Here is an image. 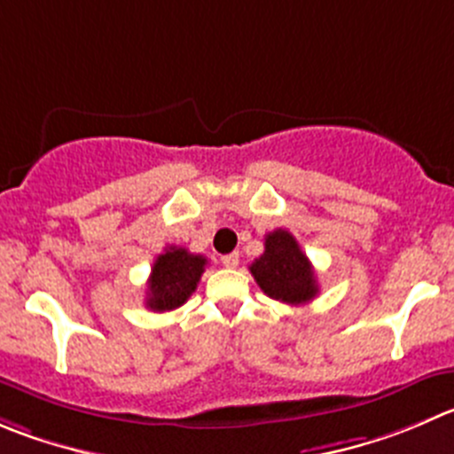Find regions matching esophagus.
<instances>
[{
    "mask_svg": "<svg viewBox=\"0 0 454 454\" xmlns=\"http://www.w3.org/2000/svg\"><path fill=\"white\" fill-rule=\"evenodd\" d=\"M220 261H223L224 267H230V270H234V267H239L240 256H239V252H231V254H224V256L220 258Z\"/></svg>",
    "mask_w": 454,
    "mask_h": 454,
    "instance_id": "1",
    "label": "esophagus"
}]
</instances>
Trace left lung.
<instances>
[{
	"mask_svg": "<svg viewBox=\"0 0 454 454\" xmlns=\"http://www.w3.org/2000/svg\"><path fill=\"white\" fill-rule=\"evenodd\" d=\"M249 271L270 299L301 305L318 294L312 262L301 252L294 236L285 230L265 236V252L252 262Z\"/></svg>",
	"mask_w": 454,
	"mask_h": 454,
	"instance_id": "8db88e82",
	"label": "left lung"
}]
</instances>
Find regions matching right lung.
Wrapping results in <instances>:
<instances>
[{"label": "right lung", "mask_w": 454, "mask_h": 454, "mask_svg": "<svg viewBox=\"0 0 454 454\" xmlns=\"http://www.w3.org/2000/svg\"><path fill=\"white\" fill-rule=\"evenodd\" d=\"M205 265L207 258L200 254H189L176 245L167 247L151 267L146 308L153 312H169L187 303L189 296L196 292Z\"/></svg>", "instance_id": "add662e5"}]
</instances>
